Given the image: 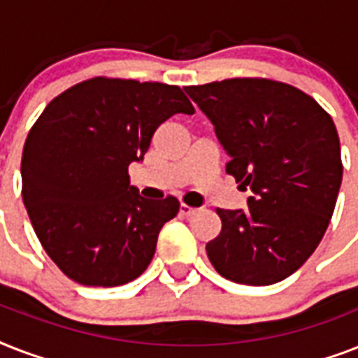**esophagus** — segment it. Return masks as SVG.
<instances>
[{"label":"esophagus","mask_w":358,"mask_h":358,"mask_svg":"<svg viewBox=\"0 0 358 358\" xmlns=\"http://www.w3.org/2000/svg\"><path fill=\"white\" fill-rule=\"evenodd\" d=\"M195 212L196 208L189 206V204H180V215H182V217H189V215H193Z\"/></svg>","instance_id":"obj_1"}]
</instances>
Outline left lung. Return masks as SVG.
Instances as JSON below:
<instances>
[{
  "mask_svg": "<svg viewBox=\"0 0 358 358\" xmlns=\"http://www.w3.org/2000/svg\"><path fill=\"white\" fill-rule=\"evenodd\" d=\"M215 126L227 173L249 185V208L223 210L208 258L221 277L249 286L284 280L316 250L333 217L342 156L331 115L306 92L266 78L185 87Z\"/></svg>",
  "mask_w": 358,
  "mask_h": 358,
  "instance_id": "8db88e82",
  "label": "left lung"
}]
</instances>
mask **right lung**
Returning a JSON list of instances; mask_svg holds the SVG:
<instances>
[{
    "label": "right lung",
    "mask_w": 358,
    "mask_h": 358,
    "mask_svg": "<svg viewBox=\"0 0 358 358\" xmlns=\"http://www.w3.org/2000/svg\"><path fill=\"white\" fill-rule=\"evenodd\" d=\"M176 113H195L180 87L98 76L53 98L29 129L22 199L48 256L74 282L113 288L148 267L180 202L141 196L128 167Z\"/></svg>",
    "instance_id": "1"
}]
</instances>
